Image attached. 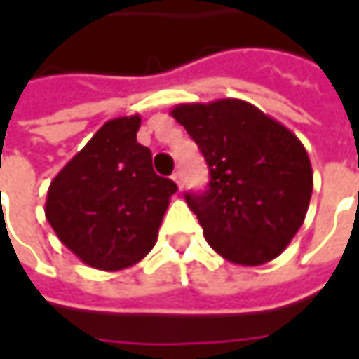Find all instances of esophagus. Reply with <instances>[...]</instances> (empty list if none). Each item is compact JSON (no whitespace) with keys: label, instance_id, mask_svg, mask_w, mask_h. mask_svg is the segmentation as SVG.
I'll list each match as a JSON object with an SVG mask.
<instances>
[{"label":"esophagus","instance_id":"1","mask_svg":"<svg viewBox=\"0 0 359 359\" xmlns=\"http://www.w3.org/2000/svg\"><path fill=\"white\" fill-rule=\"evenodd\" d=\"M172 180H173V182H175V184H177V187H180V189L184 187V175H182V172H175V173H173Z\"/></svg>","mask_w":359,"mask_h":359}]
</instances>
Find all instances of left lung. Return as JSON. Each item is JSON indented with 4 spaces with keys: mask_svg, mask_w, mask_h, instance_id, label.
Wrapping results in <instances>:
<instances>
[{
    "mask_svg": "<svg viewBox=\"0 0 359 359\" xmlns=\"http://www.w3.org/2000/svg\"><path fill=\"white\" fill-rule=\"evenodd\" d=\"M210 170L205 191L186 194L208 243L240 266L282 254L302 228L313 173L306 147L280 121L241 100L172 109Z\"/></svg>",
    "mask_w": 359,
    "mask_h": 359,
    "instance_id": "obj_1",
    "label": "left lung"
}]
</instances>
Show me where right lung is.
<instances>
[{
  "label": "right lung",
  "instance_id": "add662e5",
  "mask_svg": "<svg viewBox=\"0 0 359 359\" xmlns=\"http://www.w3.org/2000/svg\"><path fill=\"white\" fill-rule=\"evenodd\" d=\"M142 118L105 121L49 184L46 217L62 243L91 268L118 271L151 252L177 186L137 144Z\"/></svg>",
  "mask_w": 359,
  "mask_h": 359
}]
</instances>
